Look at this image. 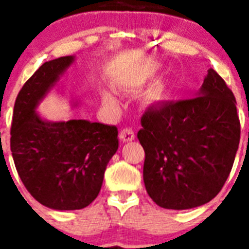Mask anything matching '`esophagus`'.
<instances>
[{"label":"esophagus","instance_id":"esophagus-1","mask_svg":"<svg viewBox=\"0 0 249 249\" xmlns=\"http://www.w3.org/2000/svg\"><path fill=\"white\" fill-rule=\"evenodd\" d=\"M135 132H133L132 128H123L120 132V138L123 142H131V141L135 140Z\"/></svg>","mask_w":249,"mask_h":249}]
</instances>
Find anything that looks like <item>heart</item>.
<instances>
[{"mask_svg": "<svg viewBox=\"0 0 249 249\" xmlns=\"http://www.w3.org/2000/svg\"><path fill=\"white\" fill-rule=\"evenodd\" d=\"M152 74H153V71H151V70L142 72V73L136 78V82L144 83L147 80H148L149 77H152ZM162 91H163V89H162L160 86H156L155 89L151 91L152 100H158V98H160V96H162ZM105 101L108 103V105H116V102H117V101H116V97H114L112 93H109V92H107V93L105 94Z\"/></svg>", "mask_w": 249, "mask_h": 249, "instance_id": "obj_1", "label": "heart"}]
</instances>
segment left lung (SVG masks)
Segmentation results:
<instances>
[{
	"label": "left lung",
	"instance_id": "8db88e82",
	"mask_svg": "<svg viewBox=\"0 0 249 249\" xmlns=\"http://www.w3.org/2000/svg\"><path fill=\"white\" fill-rule=\"evenodd\" d=\"M137 133L144 149L143 181L162 208L190 210L218 195L241 137L236 98L210 68L191 100L152 106Z\"/></svg>",
	"mask_w": 249,
	"mask_h": 249
}]
</instances>
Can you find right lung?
Here are the masks:
<instances>
[{"instance_id":"1","label":"right lung","mask_w":249,"mask_h":249,"mask_svg":"<svg viewBox=\"0 0 249 249\" xmlns=\"http://www.w3.org/2000/svg\"><path fill=\"white\" fill-rule=\"evenodd\" d=\"M73 62L74 56L59 57L35 72L17 96L11 126V151L21 181L36 201L57 211L91 204L118 149L116 126L87 120L53 122L37 113Z\"/></svg>"}]
</instances>
